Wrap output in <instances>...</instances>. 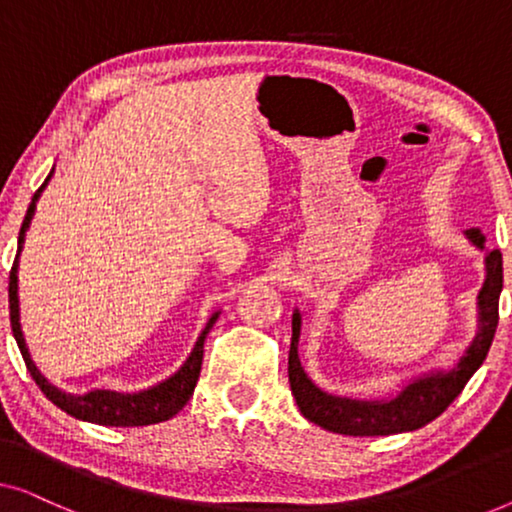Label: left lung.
<instances>
[{
    "instance_id": "left-lung-1",
    "label": "left lung",
    "mask_w": 512,
    "mask_h": 512,
    "mask_svg": "<svg viewBox=\"0 0 512 512\" xmlns=\"http://www.w3.org/2000/svg\"><path fill=\"white\" fill-rule=\"evenodd\" d=\"M468 242L485 251V282L478 293V331L461 359L447 370H431L415 377L396 396L382 401H359V398L333 396L321 391L300 366L298 338L300 312L293 310L291 349H289V384L300 412L321 429L342 436H391L422 429L443 415L447 405L461 394L475 370L482 366L492 347L496 324H499V296L503 289V258L499 249H485V235L480 228H468Z\"/></svg>"
}]
</instances>
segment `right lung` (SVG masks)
Here are the masks:
<instances>
[{
  "label": "right lung",
  "mask_w": 512,
  "mask_h": 512,
  "mask_svg": "<svg viewBox=\"0 0 512 512\" xmlns=\"http://www.w3.org/2000/svg\"><path fill=\"white\" fill-rule=\"evenodd\" d=\"M51 177H53V170L46 177L44 184H41L39 191L34 193L30 207H27L25 221H23V226H20V235H18V254H16V261H13V268L9 275L11 331L20 347V354H23L25 366H27V370H30L32 380L37 382V387L46 394L48 401H51L53 405H58L60 410H65L67 415L83 419V422L102 424V426H146V424L165 422V419L177 415V412L188 403V398L193 396V389H195V384H198L200 368H202V352H205L202 347H205L207 333L212 331L216 319H219V312H214L212 317H209L207 326L202 328L200 338H198V342H195L191 356L184 361V366H181L172 377H167L165 382H160L151 389L137 391V394H118V391H107V389L88 391V394H83V396L65 394V391L53 387V384L39 373V368L34 366L30 352H27L23 328H20V307H18V256H20V251H23L25 233L32 223L39 195L46 188L48 181H51Z\"/></svg>",
  "instance_id": "right-lung-1"
}]
</instances>
